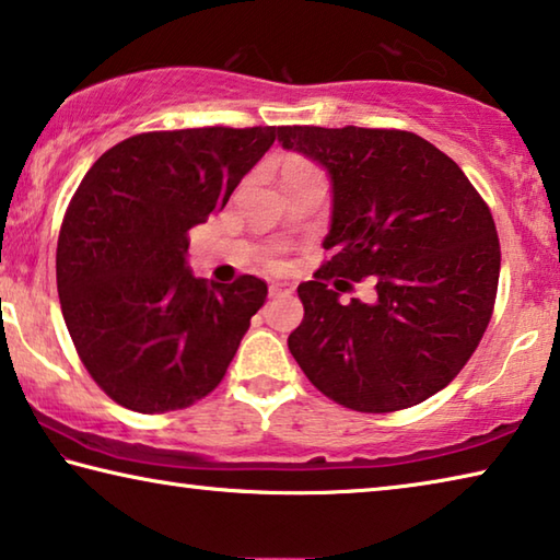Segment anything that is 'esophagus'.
<instances>
[{"label":"esophagus","mask_w":560,"mask_h":560,"mask_svg":"<svg viewBox=\"0 0 560 560\" xmlns=\"http://www.w3.org/2000/svg\"><path fill=\"white\" fill-rule=\"evenodd\" d=\"M293 283H289V281H273L271 287H269V293L271 296H289V293H293Z\"/></svg>","instance_id":"esophagus-1"}]
</instances>
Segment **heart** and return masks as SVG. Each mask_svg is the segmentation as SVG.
<instances>
[{
  "mask_svg": "<svg viewBox=\"0 0 560 560\" xmlns=\"http://www.w3.org/2000/svg\"><path fill=\"white\" fill-rule=\"evenodd\" d=\"M308 173H318V170L311 165L308 160L287 158V163H283V170H281V177H296V175H308Z\"/></svg>",
  "mask_w": 560,
  "mask_h": 560,
  "instance_id": "obj_1",
  "label": "heart"
}]
</instances>
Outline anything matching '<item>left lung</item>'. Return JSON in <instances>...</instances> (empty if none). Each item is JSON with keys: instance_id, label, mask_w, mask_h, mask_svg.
I'll return each instance as SVG.
<instances>
[{"instance_id": "1", "label": "left lung", "mask_w": 560, "mask_h": 560, "mask_svg": "<svg viewBox=\"0 0 560 560\" xmlns=\"http://www.w3.org/2000/svg\"><path fill=\"white\" fill-rule=\"evenodd\" d=\"M279 143L324 167L334 192L330 259L299 287L291 355L350 410L420 405L457 377L494 311L501 252L487 202L452 158L407 130L283 126ZM368 276L376 301L343 307L345 279Z\"/></svg>"}]
</instances>
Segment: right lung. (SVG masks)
I'll list each match as a JSON object with an SVG mask.
<instances>
[{"instance_id": "obj_1", "label": "right lung", "mask_w": 560, "mask_h": 560, "mask_svg": "<svg viewBox=\"0 0 560 560\" xmlns=\"http://www.w3.org/2000/svg\"><path fill=\"white\" fill-rule=\"evenodd\" d=\"M279 128L140 132L81 179L56 246L66 328L93 381L128 410H183L230 368L267 283L197 279L187 232L224 210Z\"/></svg>"}]
</instances>
